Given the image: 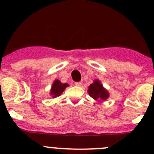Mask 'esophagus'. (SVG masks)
<instances>
[{
	"label": "esophagus",
	"mask_w": 154,
	"mask_h": 154,
	"mask_svg": "<svg viewBox=\"0 0 154 154\" xmlns=\"http://www.w3.org/2000/svg\"><path fill=\"white\" fill-rule=\"evenodd\" d=\"M75 85L77 86H82V83H81V82H76Z\"/></svg>",
	"instance_id": "obj_1"
}]
</instances>
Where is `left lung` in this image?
Segmentation results:
<instances>
[{"instance_id":"8db88e82","label":"left lung","mask_w":154,"mask_h":154,"mask_svg":"<svg viewBox=\"0 0 154 154\" xmlns=\"http://www.w3.org/2000/svg\"><path fill=\"white\" fill-rule=\"evenodd\" d=\"M88 93L95 100H105L109 96L108 91L98 80H94V83L88 86Z\"/></svg>"}]
</instances>
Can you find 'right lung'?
<instances>
[{"label": "right lung", "instance_id": "right-lung-1", "mask_svg": "<svg viewBox=\"0 0 154 154\" xmlns=\"http://www.w3.org/2000/svg\"><path fill=\"white\" fill-rule=\"evenodd\" d=\"M68 86L69 85L68 83H62L59 80H55L54 83L52 84V86H51L50 94H51V95H52L54 98L59 97L64 91L66 87H68Z\"/></svg>", "mask_w": 154, "mask_h": 154}]
</instances>
